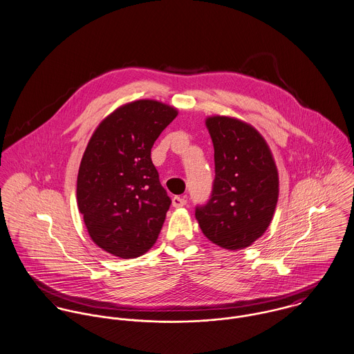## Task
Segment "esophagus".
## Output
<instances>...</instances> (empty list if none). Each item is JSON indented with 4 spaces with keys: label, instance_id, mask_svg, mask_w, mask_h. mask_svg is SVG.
Here are the masks:
<instances>
[{
    "label": "esophagus",
    "instance_id": "34e87169",
    "mask_svg": "<svg viewBox=\"0 0 354 354\" xmlns=\"http://www.w3.org/2000/svg\"><path fill=\"white\" fill-rule=\"evenodd\" d=\"M186 198L185 196H174L172 198V206L174 207H182L186 205Z\"/></svg>",
    "mask_w": 354,
    "mask_h": 354
}]
</instances>
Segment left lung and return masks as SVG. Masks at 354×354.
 <instances>
[{"instance_id": "left-lung-1", "label": "left lung", "mask_w": 354, "mask_h": 354, "mask_svg": "<svg viewBox=\"0 0 354 354\" xmlns=\"http://www.w3.org/2000/svg\"><path fill=\"white\" fill-rule=\"evenodd\" d=\"M205 124L214 148L216 178L209 202L196 206V221L212 243L241 250L263 235L273 220L279 193L274 158L247 122L213 115Z\"/></svg>"}]
</instances>
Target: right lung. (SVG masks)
Listing matches in <instances>:
<instances>
[{
  "label": "right lung",
  "mask_w": 354,
  "mask_h": 354,
  "mask_svg": "<svg viewBox=\"0 0 354 354\" xmlns=\"http://www.w3.org/2000/svg\"><path fill=\"white\" fill-rule=\"evenodd\" d=\"M178 110L158 100L126 103L103 119L80 162L77 206L92 241L122 259L156 243L171 199L151 149Z\"/></svg>",
  "instance_id": "1"
}]
</instances>
